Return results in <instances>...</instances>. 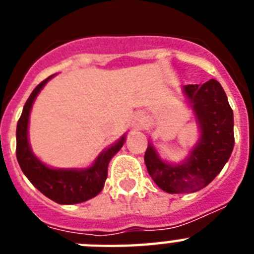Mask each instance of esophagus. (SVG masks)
Masks as SVG:
<instances>
[{
    "label": "esophagus",
    "instance_id": "1",
    "mask_svg": "<svg viewBox=\"0 0 254 254\" xmlns=\"http://www.w3.org/2000/svg\"><path fill=\"white\" fill-rule=\"evenodd\" d=\"M134 122H136V125H141V123L143 122V114L142 113L136 114V116H134Z\"/></svg>",
    "mask_w": 254,
    "mask_h": 254
}]
</instances>
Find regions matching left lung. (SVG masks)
<instances>
[{
  "mask_svg": "<svg viewBox=\"0 0 254 254\" xmlns=\"http://www.w3.org/2000/svg\"><path fill=\"white\" fill-rule=\"evenodd\" d=\"M183 93L193 108L201 131L197 145L177 165L161 160L151 143L145 152L150 177L168 193L202 190L221 172L234 147V118L223 86L211 78L203 85H186Z\"/></svg>",
  "mask_w": 254,
  "mask_h": 254,
  "instance_id": "1",
  "label": "left lung"
}]
</instances>
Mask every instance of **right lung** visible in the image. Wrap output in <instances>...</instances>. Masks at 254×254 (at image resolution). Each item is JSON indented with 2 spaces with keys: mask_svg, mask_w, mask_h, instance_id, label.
Masks as SVG:
<instances>
[{
  "mask_svg": "<svg viewBox=\"0 0 254 254\" xmlns=\"http://www.w3.org/2000/svg\"><path fill=\"white\" fill-rule=\"evenodd\" d=\"M35 87L26 100L16 127V158L22 173L44 196L61 205L85 202L99 194L108 176V164L125 143L126 134L102 152L91 167L86 169H52L31 152L28 141V123L31 105L48 80Z\"/></svg>",
  "mask_w": 254,
  "mask_h": 254,
  "instance_id": "1",
  "label": "right lung"
}]
</instances>
